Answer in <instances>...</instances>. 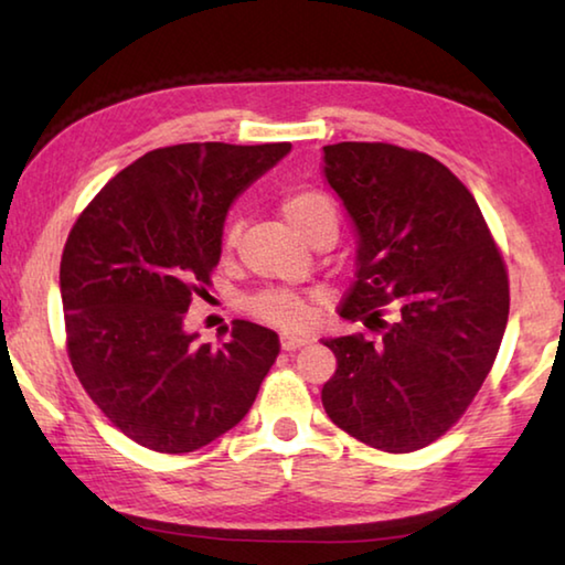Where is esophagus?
<instances>
[{
  "label": "esophagus",
  "mask_w": 565,
  "mask_h": 565,
  "mask_svg": "<svg viewBox=\"0 0 565 565\" xmlns=\"http://www.w3.org/2000/svg\"><path fill=\"white\" fill-rule=\"evenodd\" d=\"M306 343H309V339L299 337V333H284V337H281V349L284 351H296V349L306 347Z\"/></svg>",
  "instance_id": "34e87169"
}]
</instances>
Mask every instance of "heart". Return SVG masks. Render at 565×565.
<instances>
[{"label": "heart", "mask_w": 565, "mask_h": 565, "mask_svg": "<svg viewBox=\"0 0 565 565\" xmlns=\"http://www.w3.org/2000/svg\"><path fill=\"white\" fill-rule=\"evenodd\" d=\"M281 216L301 238L309 236L311 228L321 222H337L331 199L323 196L321 191L311 189H299L286 194L281 199ZM234 238L236 228L228 226L224 234V248L232 246ZM246 309L252 317L281 329H296L309 319V306H306L301 296L289 291H264L259 296H254V299L246 303Z\"/></svg>", "instance_id": "heart-1"}]
</instances>
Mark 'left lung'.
<instances>
[{"mask_svg":"<svg viewBox=\"0 0 565 565\" xmlns=\"http://www.w3.org/2000/svg\"><path fill=\"white\" fill-rule=\"evenodd\" d=\"M323 177L356 232L339 313L376 337L323 339L329 418L408 454L444 436L489 376L509 321V274L476 199L441 161L381 141L323 147Z\"/></svg>","mask_w":565,"mask_h":565,"instance_id":"left-lung-1","label":"left lung"}]
</instances>
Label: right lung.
I'll return each mask as SVG.
<instances>
[{
	"label": "right lung",
	"instance_id": "obj_1",
	"mask_svg": "<svg viewBox=\"0 0 565 565\" xmlns=\"http://www.w3.org/2000/svg\"><path fill=\"white\" fill-rule=\"evenodd\" d=\"M289 151V141L154 149L76 218L60 266L70 361L139 446L189 454L212 444L248 414L279 356V337L259 323L236 319L212 349L184 317L222 259L228 209Z\"/></svg>",
	"mask_w": 565,
	"mask_h": 565
}]
</instances>
